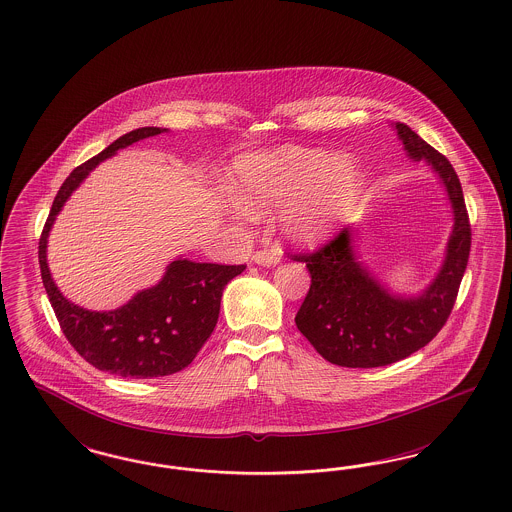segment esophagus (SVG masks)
<instances>
[{
    "label": "esophagus",
    "mask_w": 512,
    "mask_h": 512,
    "mask_svg": "<svg viewBox=\"0 0 512 512\" xmlns=\"http://www.w3.org/2000/svg\"><path fill=\"white\" fill-rule=\"evenodd\" d=\"M254 264L264 265V267H273V265L279 264V254L275 248H264V250H258L254 256H252Z\"/></svg>",
    "instance_id": "34e87169"
}]
</instances>
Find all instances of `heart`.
Returning a JSON list of instances; mask_svg holds the SVG:
<instances>
[{"label":"heart","instance_id":"1","mask_svg":"<svg viewBox=\"0 0 512 512\" xmlns=\"http://www.w3.org/2000/svg\"><path fill=\"white\" fill-rule=\"evenodd\" d=\"M231 184L239 215H245V209L267 213L286 205L282 228L297 243L311 245L347 215L358 190V171L341 156L284 147L239 158Z\"/></svg>","mask_w":512,"mask_h":512}]
</instances>
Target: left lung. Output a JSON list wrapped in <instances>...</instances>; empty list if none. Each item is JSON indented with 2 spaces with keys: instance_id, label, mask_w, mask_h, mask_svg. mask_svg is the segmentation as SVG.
<instances>
[{
  "instance_id": "8db88e82",
  "label": "left lung",
  "mask_w": 512,
  "mask_h": 512,
  "mask_svg": "<svg viewBox=\"0 0 512 512\" xmlns=\"http://www.w3.org/2000/svg\"><path fill=\"white\" fill-rule=\"evenodd\" d=\"M396 130L407 156L424 160L439 175L454 226L437 277L418 296H396L358 262L352 226L313 254H292L311 273V288L296 314L297 330L324 360L341 367H380L426 347L450 316L469 260L471 226L454 167L407 124L396 122Z\"/></svg>"
}]
</instances>
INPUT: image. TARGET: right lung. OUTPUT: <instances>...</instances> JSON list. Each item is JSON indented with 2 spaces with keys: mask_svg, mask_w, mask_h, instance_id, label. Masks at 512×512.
Listing matches in <instances>:
<instances>
[{
  "mask_svg": "<svg viewBox=\"0 0 512 512\" xmlns=\"http://www.w3.org/2000/svg\"><path fill=\"white\" fill-rule=\"evenodd\" d=\"M164 132L154 126L133 130L75 167L60 186L39 239L41 279L67 341L99 371L128 379L165 377L188 367L215 330L226 284L241 275L245 265L196 264L179 258L167 265L156 286L137 292L115 311L99 313L62 296L50 277L47 239L56 215L92 169L116 150Z\"/></svg>",
  "mask_w": 512,
  "mask_h": 512,
  "instance_id": "right-lung-1",
  "label": "right lung"
}]
</instances>
